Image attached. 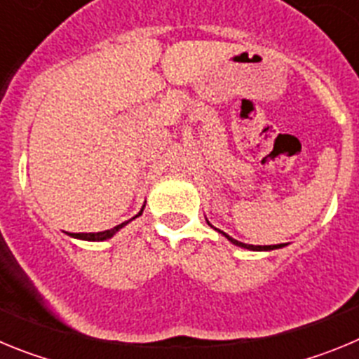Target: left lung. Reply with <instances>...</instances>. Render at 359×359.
Listing matches in <instances>:
<instances>
[{
	"instance_id": "8db88e82",
	"label": "left lung",
	"mask_w": 359,
	"mask_h": 359,
	"mask_svg": "<svg viewBox=\"0 0 359 359\" xmlns=\"http://www.w3.org/2000/svg\"><path fill=\"white\" fill-rule=\"evenodd\" d=\"M208 223V221H207ZM210 224V223H208ZM212 226V224H210ZM215 230H217V228H215ZM219 233H223L224 237H226L228 241H230V243H233L236 244V246H241V248H246V250H253V252H269V250H278V248H284V246H286V244H269V246H253V244H244V243H239V241L237 239H233V237H230L228 236V233H224V231H221V230H217Z\"/></svg>"
}]
</instances>
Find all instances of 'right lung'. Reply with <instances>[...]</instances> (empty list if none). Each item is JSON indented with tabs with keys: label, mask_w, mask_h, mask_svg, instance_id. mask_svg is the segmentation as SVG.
Listing matches in <instances>:
<instances>
[{
	"label": "right lung",
	"mask_w": 359,
	"mask_h": 359,
	"mask_svg": "<svg viewBox=\"0 0 359 359\" xmlns=\"http://www.w3.org/2000/svg\"><path fill=\"white\" fill-rule=\"evenodd\" d=\"M144 207H145V205H144ZM144 207H142V210L138 212V215H142V212H144ZM138 215H135V217H138ZM135 217H133V219H135ZM129 221H131V219H129ZM129 221H126V223L118 224V226H115V228H111V230L95 231V233H68V236L75 237V239H82V241H106V239H111V237L115 236L116 231H118L120 228L126 226Z\"/></svg>",
	"instance_id": "right-lung-1"
}]
</instances>
